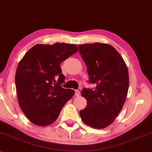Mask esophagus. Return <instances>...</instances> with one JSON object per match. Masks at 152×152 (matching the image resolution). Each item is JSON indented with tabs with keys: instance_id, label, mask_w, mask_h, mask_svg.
I'll return each instance as SVG.
<instances>
[{
	"instance_id": "34e87169",
	"label": "esophagus",
	"mask_w": 152,
	"mask_h": 152,
	"mask_svg": "<svg viewBox=\"0 0 152 152\" xmlns=\"http://www.w3.org/2000/svg\"><path fill=\"white\" fill-rule=\"evenodd\" d=\"M80 91L78 90H76L75 91V95H76V96H80Z\"/></svg>"
}]
</instances>
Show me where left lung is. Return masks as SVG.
I'll list each match as a JSON object with an SVG mask.
<instances>
[{
  "mask_svg": "<svg viewBox=\"0 0 152 152\" xmlns=\"http://www.w3.org/2000/svg\"><path fill=\"white\" fill-rule=\"evenodd\" d=\"M87 66L88 82L95 89L84 88L81 96L87 105L80 111L82 120L95 129L107 127L120 112L129 88L128 69L123 58L111 45L103 43L78 45Z\"/></svg>",
  "mask_w": 152,
  "mask_h": 152,
  "instance_id": "obj_1",
  "label": "left lung"
}]
</instances>
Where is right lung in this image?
Segmentation results:
<instances>
[{"label": "right lung", "mask_w": 152, "mask_h": 152, "mask_svg": "<svg viewBox=\"0 0 152 152\" xmlns=\"http://www.w3.org/2000/svg\"><path fill=\"white\" fill-rule=\"evenodd\" d=\"M78 52L73 44L55 43L32 47L18 64L15 87L19 105L31 122L47 126L59 115L75 91L64 88L62 61Z\"/></svg>", "instance_id": "1"}]
</instances>
